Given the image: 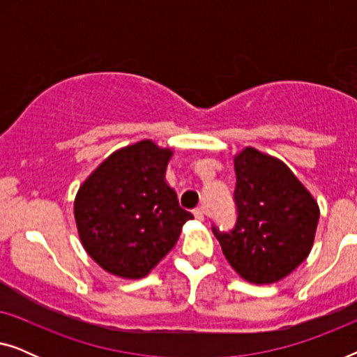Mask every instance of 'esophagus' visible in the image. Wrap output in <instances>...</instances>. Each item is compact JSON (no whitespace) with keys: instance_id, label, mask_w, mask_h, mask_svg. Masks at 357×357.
Masks as SVG:
<instances>
[{"instance_id":"34e87169","label":"esophagus","mask_w":357,"mask_h":357,"mask_svg":"<svg viewBox=\"0 0 357 357\" xmlns=\"http://www.w3.org/2000/svg\"><path fill=\"white\" fill-rule=\"evenodd\" d=\"M193 214H195V218L197 219H199V221H203L204 219V208H197V209H193Z\"/></svg>"}]
</instances>
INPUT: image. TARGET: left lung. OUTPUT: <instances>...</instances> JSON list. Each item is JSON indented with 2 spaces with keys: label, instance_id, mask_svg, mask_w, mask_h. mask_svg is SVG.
Returning a JSON list of instances; mask_svg holds the SVG:
<instances>
[{
  "label": "left lung",
  "instance_id": "left-lung-1",
  "mask_svg": "<svg viewBox=\"0 0 357 357\" xmlns=\"http://www.w3.org/2000/svg\"><path fill=\"white\" fill-rule=\"evenodd\" d=\"M234 167L237 222L231 232H213L243 280L271 284L309 257L319 204L282 160L255 148L238 153Z\"/></svg>",
  "mask_w": 357,
  "mask_h": 357
}]
</instances>
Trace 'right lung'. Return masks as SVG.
I'll use <instances>...</instances> for the list:
<instances>
[{
  "label": "right lung",
  "mask_w": 357,
  "mask_h": 357,
  "mask_svg": "<svg viewBox=\"0 0 357 357\" xmlns=\"http://www.w3.org/2000/svg\"><path fill=\"white\" fill-rule=\"evenodd\" d=\"M172 154L151 139L138 141L110 154L77 190L75 219L82 247L110 275H149L193 219L165 182Z\"/></svg>",
  "instance_id": "obj_1"
}]
</instances>
